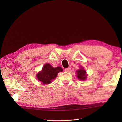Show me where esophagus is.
<instances>
[{
  "label": "esophagus",
  "mask_w": 122,
  "mask_h": 122,
  "mask_svg": "<svg viewBox=\"0 0 122 122\" xmlns=\"http://www.w3.org/2000/svg\"><path fill=\"white\" fill-rule=\"evenodd\" d=\"M71 68H66L65 69V71H66V72H69L70 71H71Z\"/></svg>",
  "instance_id": "1"
}]
</instances>
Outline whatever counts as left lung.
Returning a JSON list of instances; mask_svg holds the SVG:
<instances>
[{
    "label": "left lung",
    "instance_id": "1",
    "mask_svg": "<svg viewBox=\"0 0 122 122\" xmlns=\"http://www.w3.org/2000/svg\"><path fill=\"white\" fill-rule=\"evenodd\" d=\"M77 75V77L80 80H85L86 78V71L84 70L83 68L78 69L76 71Z\"/></svg>",
    "mask_w": 122,
    "mask_h": 122
}]
</instances>
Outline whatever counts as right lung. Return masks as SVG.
<instances>
[{
  "label": "right lung",
  "instance_id": "add662e5",
  "mask_svg": "<svg viewBox=\"0 0 122 122\" xmlns=\"http://www.w3.org/2000/svg\"><path fill=\"white\" fill-rule=\"evenodd\" d=\"M62 71L63 69L60 67L53 68L51 65L46 63L43 67L42 71L37 74L36 77L43 84H48L56 78L59 72Z\"/></svg>",
  "mask_w": 122,
  "mask_h": 122
}]
</instances>
